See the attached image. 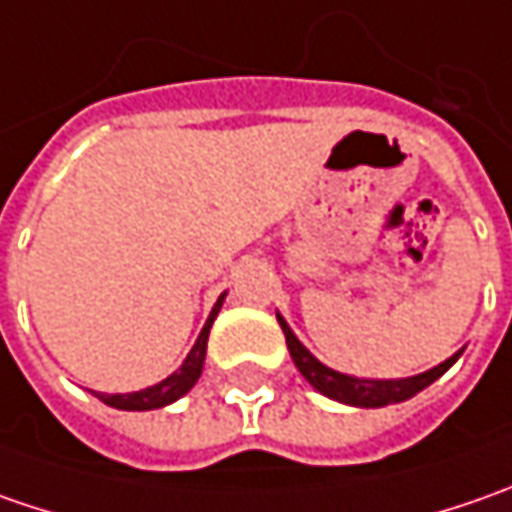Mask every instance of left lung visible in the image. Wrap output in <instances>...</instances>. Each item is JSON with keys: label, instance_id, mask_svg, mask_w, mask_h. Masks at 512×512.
Masks as SVG:
<instances>
[{"label": "left lung", "instance_id": "1", "mask_svg": "<svg viewBox=\"0 0 512 512\" xmlns=\"http://www.w3.org/2000/svg\"><path fill=\"white\" fill-rule=\"evenodd\" d=\"M276 319H279V325H282V333H285L287 339V350H290V359L299 367V373H302L307 382L313 384L322 396L333 399V402L350 404V407H384V404L407 402V399H413L416 393H422L427 384H433L439 376H444V373L456 364V359L462 356V350H459V353H453L450 359H444L442 364L424 370L419 376H407V379H359V376H347V373H339V370H333V367H327V364L319 362V359L307 350L305 344L296 339V333H293L290 325L282 319V313H276Z\"/></svg>", "mask_w": 512, "mask_h": 512}]
</instances>
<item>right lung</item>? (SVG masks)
I'll return each instance as SVG.
<instances>
[{
  "label": "right lung",
  "instance_id": "1",
  "mask_svg": "<svg viewBox=\"0 0 512 512\" xmlns=\"http://www.w3.org/2000/svg\"><path fill=\"white\" fill-rule=\"evenodd\" d=\"M225 296L227 293L219 296V302L210 310V316H207L205 327H202L199 339L193 344V350L187 353V359L182 362V367L173 370L168 379H162V382L153 384V387H145V390H136V393H96V396L108 404V407H116V410H159V407H168V404H173L176 399H182L187 390L199 382V376H202L207 353V336H210L213 319H216L219 310H222Z\"/></svg>",
  "mask_w": 512,
  "mask_h": 512
}]
</instances>
